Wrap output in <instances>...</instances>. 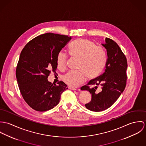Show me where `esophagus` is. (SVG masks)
<instances>
[{"label":"esophagus","instance_id":"obj_1","mask_svg":"<svg viewBox=\"0 0 146 146\" xmlns=\"http://www.w3.org/2000/svg\"><path fill=\"white\" fill-rule=\"evenodd\" d=\"M68 88H69V90H73V91H74V90H76V88H73V87H68Z\"/></svg>","mask_w":146,"mask_h":146}]
</instances>
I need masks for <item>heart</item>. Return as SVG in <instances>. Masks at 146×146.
<instances>
[{
    "mask_svg": "<svg viewBox=\"0 0 146 146\" xmlns=\"http://www.w3.org/2000/svg\"><path fill=\"white\" fill-rule=\"evenodd\" d=\"M71 56L80 59L77 70L68 72L63 77V81L72 87H77L83 83L87 77L94 79L98 77L104 69L106 64V55L101 46L92 41L78 38L73 41L69 46ZM68 55L59 51L56 57V64L59 69L66 68Z\"/></svg>",
    "mask_w": 146,
    "mask_h": 146,
    "instance_id": "obj_1",
    "label": "heart"
}]
</instances>
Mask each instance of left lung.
Wrapping results in <instances>:
<instances>
[{"mask_svg":"<svg viewBox=\"0 0 146 146\" xmlns=\"http://www.w3.org/2000/svg\"><path fill=\"white\" fill-rule=\"evenodd\" d=\"M102 45L107 56L105 72L81 88L91 93V101L85 106L95 112L112 106L124 91L127 80V60L119 45L109 38H106L105 43ZM98 86L100 89L97 90Z\"/></svg>","mask_w":146,"mask_h":146,"instance_id":"8db88e82","label":"left lung"}]
</instances>
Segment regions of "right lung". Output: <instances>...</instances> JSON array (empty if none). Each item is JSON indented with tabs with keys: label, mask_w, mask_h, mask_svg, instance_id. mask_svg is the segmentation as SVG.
Wrapping results in <instances>:
<instances>
[{
	"label": "right lung",
	"mask_w": 146,
	"mask_h": 146,
	"mask_svg": "<svg viewBox=\"0 0 146 146\" xmlns=\"http://www.w3.org/2000/svg\"><path fill=\"white\" fill-rule=\"evenodd\" d=\"M71 38L47 33L35 37L22 49L17 65V80L22 97L33 110L45 111L54 108L68 89L63 82L53 84L48 77L56 73L57 55Z\"/></svg>",
	"instance_id": "1"
}]
</instances>
